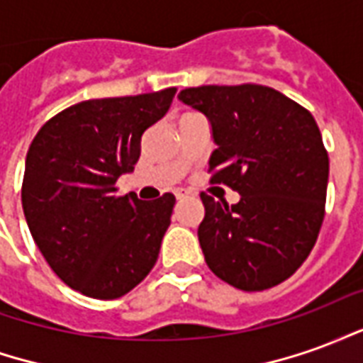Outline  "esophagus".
Listing matches in <instances>:
<instances>
[{
	"label": "esophagus",
	"instance_id": "obj_1",
	"mask_svg": "<svg viewBox=\"0 0 363 363\" xmlns=\"http://www.w3.org/2000/svg\"><path fill=\"white\" fill-rule=\"evenodd\" d=\"M174 196H177V200H186V198H190V194H189V192H182V190H179V192H177Z\"/></svg>",
	"mask_w": 363,
	"mask_h": 363
}]
</instances>
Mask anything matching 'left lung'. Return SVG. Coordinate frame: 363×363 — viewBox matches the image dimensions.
<instances>
[{
    "label": "left lung",
    "mask_w": 363,
    "mask_h": 363,
    "mask_svg": "<svg viewBox=\"0 0 363 363\" xmlns=\"http://www.w3.org/2000/svg\"><path fill=\"white\" fill-rule=\"evenodd\" d=\"M179 101L210 122L212 182L241 196L233 206L200 196L206 264L243 291L288 280L309 257L325 218L328 155L311 112L252 83L190 87Z\"/></svg>",
    "instance_id": "1"
}]
</instances>
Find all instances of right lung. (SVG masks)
I'll list each match as a JSON object with an SVG mask.
<instances>
[{"label":"right lung","instance_id":"add662e5","mask_svg":"<svg viewBox=\"0 0 363 363\" xmlns=\"http://www.w3.org/2000/svg\"><path fill=\"white\" fill-rule=\"evenodd\" d=\"M174 93L83 101L48 120L28 147L21 200L30 235L60 280L83 296L122 297L157 262L174 196H116V181L134 171L143 134Z\"/></svg>","mask_w":363,"mask_h":363}]
</instances>
